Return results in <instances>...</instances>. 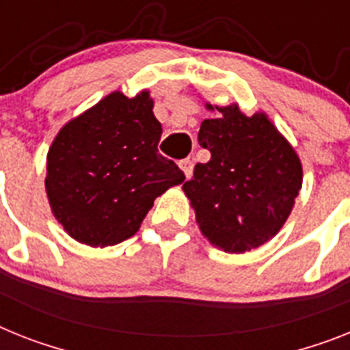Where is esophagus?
<instances>
[{"label": "esophagus", "mask_w": 350, "mask_h": 350, "mask_svg": "<svg viewBox=\"0 0 350 350\" xmlns=\"http://www.w3.org/2000/svg\"><path fill=\"white\" fill-rule=\"evenodd\" d=\"M178 165H180V169L183 170L185 176L189 178L190 174H192V169H193V161L190 160V158H185V160H180L178 161Z\"/></svg>", "instance_id": "obj_1"}]
</instances>
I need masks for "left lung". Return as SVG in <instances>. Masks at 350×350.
Wrapping results in <instances>:
<instances>
[{
    "mask_svg": "<svg viewBox=\"0 0 350 350\" xmlns=\"http://www.w3.org/2000/svg\"><path fill=\"white\" fill-rule=\"evenodd\" d=\"M213 110L211 105H208ZM204 119L199 146L210 151L183 190L202 234L226 252H245L286 222L302 185L301 160L265 113L243 116L237 105Z\"/></svg>",
    "mask_w": 350,
    "mask_h": 350,
    "instance_id": "obj_1",
    "label": "left lung"
}]
</instances>
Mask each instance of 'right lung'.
I'll return each instance as SVG.
<instances>
[{"instance_id":"add662e5","label":"right lung","mask_w":350,"mask_h":350,"mask_svg":"<svg viewBox=\"0 0 350 350\" xmlns=\"http://www.w3.org/2000/svg\"><path fill=\"white\" fill-rule=\"evenodd\" d=\"M161 124L149 92H113L67 122L48 152L49 204L75 240L92 247L133 237L158 196L185 181L158 152Z\"/></svg>"}]
</instances>
